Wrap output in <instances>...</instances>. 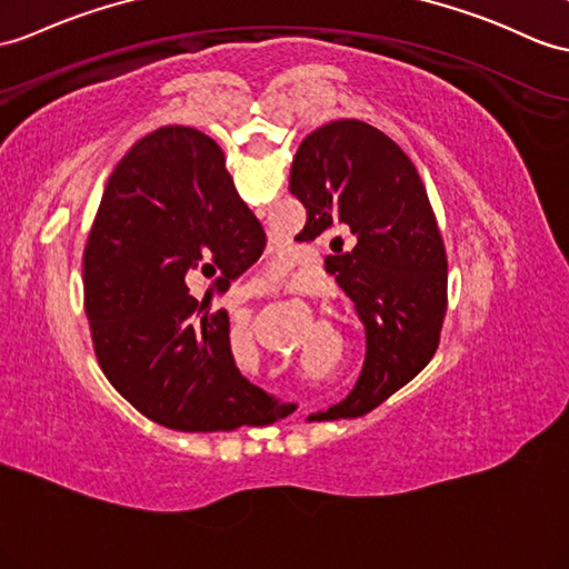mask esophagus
<instances>
[{"mask_svg":"<svg viewBox=\"0 0 569 569\" xmlns=\"http://www.w3.org/2000/svg\"><path fill=\"white\" fill-rule=\"evenodd\" d=\"M268 292H274V287L266 280V277H253L251 282L241 287V299H251V297H262Z\"/></svg>","mask_w":569,"mask_h":569,"instance_id":"34e87169","label":"esophagus"}]
</instances>
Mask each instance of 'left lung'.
Masks as SVG:
<instances>
[{
    "label": "left lung",
    "mask_w": 569,
    "mask_h": 569,
    "mask_svg": "<svg viewBox=\"0 0 569 569\" xmlns=\"http://www.w3.org/2000/svg\"><path fill=\"white\" fill-rule=\"evenodd\" d=\"M289 190L307 207L313 241L348 231L352 248L326 258L367 328V362L352 393L309 420L367 415L418 377L447 313V251L422 178L389 134L332 120L303 137ZM342 251V248H340Z\"/></svg>",
    "instance_id": "8db88e82"
}]
</instances>
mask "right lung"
<instances>
[{"label": "right lung", "instance_id": "right-lung-1", "mask_svg": "<svg viewBox=\"0 0 569 569\" xmlns=\"http://www.w3.org/2000/svg\"><path fill=\"white\" fill-rule=\"evenodd\" d=\"M262 248L212 137L169 124L120 159L84 248V307L106 379L144 418L231 432L295 410L241 377L227 309L188 292L196 272L227 292Z\"/></svg>", "mask_w": 569, "mask_h": 569}]
</instances>
